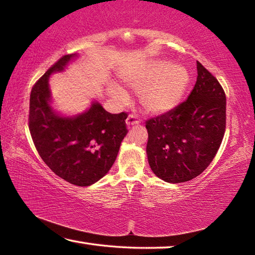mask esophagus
<instances>
[{
    "label": "esophagus",
    "instance_id": "1",
    "mask_svg": "<svg viewBox=\"0 0 255 255\" xmlns=\"http://www.w3.org/2000/svg\"><path fill=\"white\" fill-rule=\"evenodd\" d=\"M126 124H127V127H131V126H136V125L140 124V120L138 119L136 116H128L127 119H126Z\"/></svg>",
    "mask_w": 255,
    "mask_h": 255
}]
</instances>
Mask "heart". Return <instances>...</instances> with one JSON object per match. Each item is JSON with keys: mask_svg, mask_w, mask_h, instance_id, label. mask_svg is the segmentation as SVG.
<instances>
[{"mask_svg": "<svg viewBox=\"0 0 255 255\" xmlns=\"http://www.w3.org/2000/svg\"><path fill=\"white\" fill-rule=\"evenodd\" d=\"M190 75L180 64L165 60H149L123 82L133 91L140 92V103L152 115L166 114L179 105L188 88ZM109 93L120 102L127 100V94L118 86L111 85Z\"/></svg>", "mask_w": 255, "mask_h": 255, "instance_id": "obj_1", "label": "heart"}]
</instances>
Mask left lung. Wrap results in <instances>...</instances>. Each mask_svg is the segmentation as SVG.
Returning a JSON list of instances; mask_svg holds the SVG:
<instances>
[{
	"label": "left lung",
	"instance_id": "left-lung-1",
	"mask_svg": "<svg viewBox=\"0 0 255 255\" xmlns=\"http://www.w3.org/2000/svg\"><path fill=\"white\" fill-rule=\"evenodd\" d=\"M197 82L187 100L146 122V154L157 178L187 182L213 161L226 128V97L217 79L197 62Z\"/></svg>",
	"mask_w": 255,
	"mask_h": 255
}]
</instances>
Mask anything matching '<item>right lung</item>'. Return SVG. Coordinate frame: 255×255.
<instances>
[{"label":"right lung","mask_w":255,"mask_h":255,"mask_svg":"<svg viewBox=\"0 0 255 255\" xmlns=\"http://www.w3.org/2000/svg\"><path fill=\"white\" fill-rule=\"evenodd\" d=\"M77 56H63L33 85L29 129L42 161L56 175L74 185L89 187L114 165L128 132L125 123L128 115L109 114L97 100L74 116H63L54 109L49 77L65 71Z\"/></svg>","instance_id":"add662e5"}]
</instances>
